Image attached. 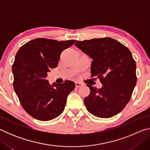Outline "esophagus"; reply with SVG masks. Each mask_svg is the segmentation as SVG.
<instances>
[{
  "instance_id": "esophagus-1",
  "label": "esophagus",
  "mask_w": 150,
  "mask_h": 150,
  "mask_svg": "<svg viewBox=\"0 0 150 150\" xmlns=\"http://www.w3.org/2000/svg\"><path fill=\"white\" fill-rule=\"evenodd\" d=\"M82 85H83V84L80 82H75L76 87H81Z\"/></svg>"
}]
</instances>
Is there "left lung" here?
Listing matches in <instances>:
<instances>
[{
	"label": "left lung",
	"mask_w": 150,
	"mask_h": 150,
	"mask_svg": "<svg viewBox=\"0 0 150 150\" xmlns=\"http://www.w3.org/2000/svg\"><path fill=\"white\" fill-rule=\"evenodd\" d=\"M75 45L93 59L91 77H98L103 85L100 88L87 85L90 88L84 98L87 110L99 118L116 115L130 100L136 84V65L130 51L108 37L78 41Z\"/></svg>",
	"instance_id": "obj_1"
}]
</instances>
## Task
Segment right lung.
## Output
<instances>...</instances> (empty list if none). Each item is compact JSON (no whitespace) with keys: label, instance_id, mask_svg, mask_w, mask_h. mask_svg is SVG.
<instances>
[{"label":"right lung","instance_id":"add662e5","mask_svg":"<svg viewBox=\"0 0 150 150\" xmlns=\"http://www.w3.org/2000/svg\"><path fill=\"white\" fill-rule=\"evenodd\" d=\"M75 40L36 38L26 43L18 51L12 65L13 86L20 103L28 114L37 120H52L62 113L69 94L75 84L71 81L54 83L45 79L51 69L56 67L63 50Z\"/></svg>","mask_w":150,"mask_h":150}]
</instances>
